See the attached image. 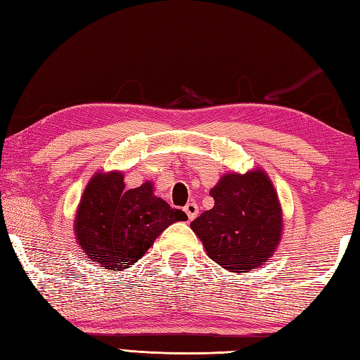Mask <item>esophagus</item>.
<instances>
[{"instance_id":"obj_1","label":"esophagus","mask_w":360,"mask_h":360,"mask_svg":"<svg viewBox=\"0 0 360 360\" xmlns=\"http://www.w3.org/2000/svg\"><path fill=\"white\" fill-rule=\"evenodd\" d=\"M184 212H186V215L188 217V219L192 221V219H195L198 217V212H200V209H198V204L196 202H188L186 207H184Z\"/></svg>"}]
</instances>
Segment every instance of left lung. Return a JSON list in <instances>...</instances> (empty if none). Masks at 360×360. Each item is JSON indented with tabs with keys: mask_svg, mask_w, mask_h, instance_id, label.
<instances>
[{
	"mask_svg": "<svg viewBox=\"0 0 360 360\" xmlns=\"http://www.w3.org/2000/svg\"><path fill=\"white\" fill-rule=\"evenodd\" d=\"M213 209L190 223L213 262L231 272L264 264L283 235V210L269 176L262 168L226 173L210 190Z\"/></svg>",
	"mask_w": 360,
	"mask_h": 360,
	"instance_id": "left-lung-1",
	"label": "left lung"
}]
</instances>
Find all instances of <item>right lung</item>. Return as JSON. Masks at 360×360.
I'll return each instance as SVG.
<instances>
[{"instance_id": "obj_1", "label": "right lung", "mask_w": 360, "mask_h": 360, "mask_svg": "<svg viewBox=\"0 0 360 360\" xmlns=\"http://www.w3.org/2000/svg\"><path fill=\"white\" fill-rule=\"evenodd\" d=\"M186 219L155 195L151 181L127 190L122 172H97L82 195L74 233L91 263L114 272L131 267L168 226Z\"/></svg>"}]
</instances>
